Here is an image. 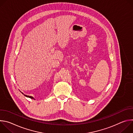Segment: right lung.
Here are the masks:
<instances>
[{
  "mask_svg": "<svg viewBox=\"0 0 133 133\" xmlns=\"http://www.w3.org/2000/svg\"><path fill=\"white\" fill-rule=\"evenodd\" d=\"M23 95H24L25 96H26V97H28V98H31V99H35L32 96H28V95H25V94H24L23 92H22V91H21Z\"/></svg>",
  "mask_w": 133,
  "mask_h": 133,
  "instance_id": "1",
  "label": "right lung"
}]
</instances>
